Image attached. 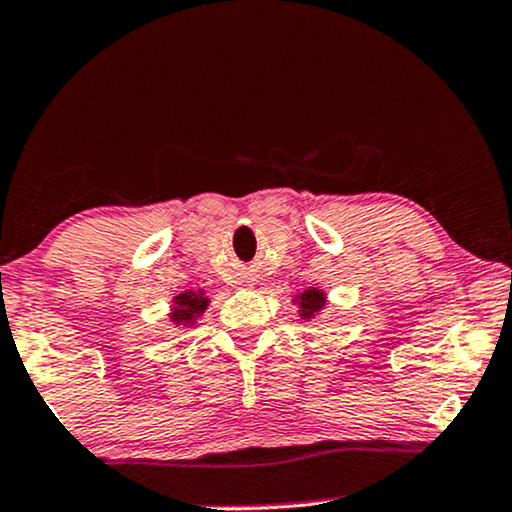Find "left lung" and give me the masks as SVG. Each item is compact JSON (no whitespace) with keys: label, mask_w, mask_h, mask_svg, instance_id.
I'll return each mask as SVG.
<instances>
[{"label":"left lung","mask_w":512,"mask_h":512,"mask_svg":"<svg viewBox=\"0 0 512 512\" xmlns=\"http://www.w3.org/2000/svg\"><path fill=\"white\" fill-rule=\"evenodd\" d=\"M326 304V297L319 288H309L300 295V316L302 319H312L314 314H319V309Z\"/></svg>","instance_id":"1"}]
</instances>
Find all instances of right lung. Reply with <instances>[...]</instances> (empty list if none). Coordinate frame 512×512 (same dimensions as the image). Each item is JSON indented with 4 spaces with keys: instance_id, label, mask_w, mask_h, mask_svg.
I'll return each mask as SVG.
<instances>
[{
    "instance_id": "add662e5",
    "label": "right lung",
    "mask_w": 512,
    "mask_h": 512,
    "mask_svg": "<svg viewBox=\"0 0 512 512\" xmlns=\"http://www.w3.org/2000/svg\"><path fill=\"white\" fill-rule=\"evenodd\" d=\"M205 307H208V300L203 293H181L174 297V312L170 319L174 323H193L198 314L205 312Z\"/></svg>"
}]
</instances>
